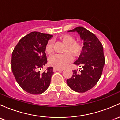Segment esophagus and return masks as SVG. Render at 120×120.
<instances>
[{"label":"esophagus","mask_w":120,"mask_h":120,"mask_svg":"<svg viewBox=\"0 0 120 120\" xmlns=\"http://www.w3.org/2000/svg\"><path fill=\"white\" fill-rule=\"evenodd\" d=\"M63 69H60V68H53V71L54 72H56V71H63Z\"/></svg>","instance_id":"34e87169"}]
</instances>
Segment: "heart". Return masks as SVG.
<instances>
[{
	"mask_svg": "<svg viewBox=\"0 0 120 120\" xmlns=\"http://www.w3.org/2000/svg\"><path fill=\"white\" fill-rule=\"evenodd\" d=\"M60 40L65 44L63 54H55L50 57L49 63L51 66L57 68L66 67L72 61L73 57L78 56L82 51V45L75 41V38L70 34H64L60 37ZM53 51V41L49 40L45 47V52L50 55Z\"/></svg>",
	"mask_w": 120,
	"mask_h": 120,
	"instance_id": "b5f03b06",
	"label": "heart"
}]
</instances>
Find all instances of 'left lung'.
Wrapping results in <instances>:
<instances>
[{
  "mask_svg": "<svg viewBox=\"0 0 120 120\" xmlns=\"http://www.w3.org/2000/svg\"><path fill=\"white\" fill-rule=\"evenodd\" d=\"M68 31H77L84 45L79 58L74 62L82 66L83 69L73 71L72 76L67 80V83L72 90L84 93L95 86L102 74L105 63L103 46L94 34L83 27H77Z\"/></svg>",
  "mask_w": 120,
  "mask_h": 120,
  "instance_id": "obj_1",
  "label": "left lung"
}]
</instances>
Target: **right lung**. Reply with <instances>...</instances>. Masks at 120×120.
Returning <instances> with one entry per match:
<instances>
[{"label":"right lung","mask_w":120,"mask_h":120,"mask_svg":"<svg viewBox=\"0 0 120 120\" xmlns=\"http://www.w3.org/2000/svg\"><path fill=\"white\" fill-rule=\"evenodd\" d=\"M52 35L38 31L30 33L21 38L14 49L11 69L19 85L31 94H41L49 86L53 74L52 67L43 73L38 70L47 63L45 47Z\"/></svg>","instance_id":"add662e5"}]
</instances>
